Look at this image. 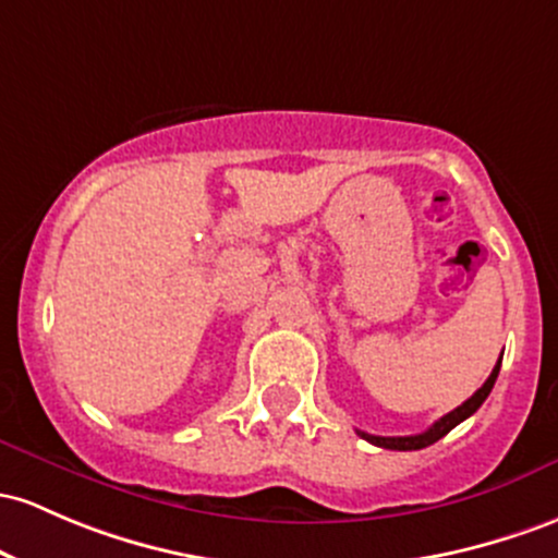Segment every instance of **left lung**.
Wrapping results in <instances>:
<instances>
[{"instance_id": "1", "label": "left lung", "mask_w": 558, "mask_h": 558, "mask_svg": "<svg viewBox=\"0 0 558 558\" xmlns=\"http://www.w3.org/2000/svg\"><path fill=\"white\" fill-rule=\"evenodd\" d=\"M500 360H504V357H500ZM500 360H498V365L493 368V373H489L487 381L482 384V387L476 389L474 395H471L469 400L463 402V405L450 410L448 415H442V418H439L437 424L428 426L426 432L413 434V437H376V434H365V432H357V434L363 439H368L371 445H376V448H387V450H421V448H428V445H434L437 439H442L445 434L450 432V428H456L458 424H461V421H466L469 415H474L476 410H480V405L487 400V395L495 387V378H498V371H500Z\"/></svg>"}]
</instances>
